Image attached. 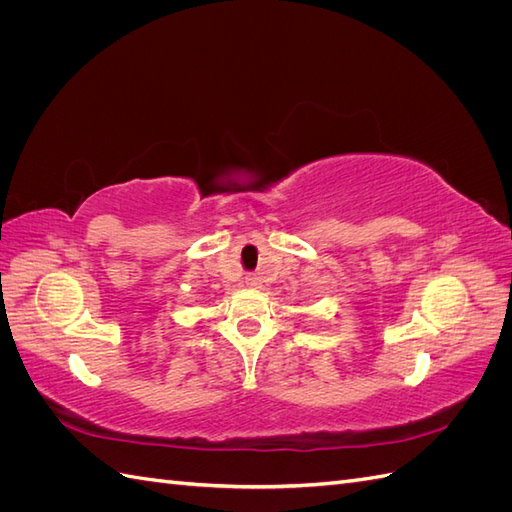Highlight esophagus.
Here are the masks:
<instances>
[{"instance_id": "obj_1", "label": "esophagus", "mask_w": 512, "mask_h": 512, "mask_svg": "<svg viewBox=\"0 0 512 512\" xmlns=\"http://www.w3.org/2000/svg\"><path fill=\"white\" fill-rule=\"evenodd\" d=\"M245 286L247 288H260V277L254 273H247L245 275Z\"/></svg>"}]
</instances>
